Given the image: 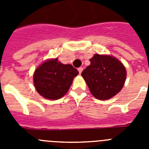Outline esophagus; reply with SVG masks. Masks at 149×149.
Masks as SVG:
<instances>
[{"label":"esophagus","mask_w":149,"mask_h":149,"mask_svg":"<svg viewBox=\"0 0 149 149\" xmlns=\"http://www.w3.org/2000/svg\"><path fill=\"white\" fill-rule=\"evenodd\" d=\"M83 69H84V68H83L82 67H80V68H78V72H79V73L81 74V72H82Z\"/></svg>","instance_id":"34e87169"}]
</instances>
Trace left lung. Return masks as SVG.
<instances>
[{"mask_svg":"<svg viewBox=\"0 0 149 149\" xmlns=\"http://www.w3.org/2000/svg\"><path fill=\"white\" fill-rule=\"evenodd\" d=\"M89 61L81 75L95 98L107 100L119 93L126 80L123 64L113 56L97 54Z\"/></svg>","mask_w":149,"mask_h":149,"instance_id":"1","label":"left lung"}]
</instances>
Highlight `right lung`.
Returning a JSON list of instances; mask_svg holds the SVG:
<instances>
[{"mask_svg":"<svg viewBox=\"0 0 149 149\" xmlns=\"http://www.w3.org/2000/svg\"><path fill=\"white\" fill-rule=\"evenodd\" d=\"M78 71L70 64H63L58 59L44 62L35 70L33 82L39 95L45 98L57 100L67 93Z\"/></svg>","mask_w":149,"mask_h":149,"instance_id":"add662e5","label":"right lung"}]
</instances>
